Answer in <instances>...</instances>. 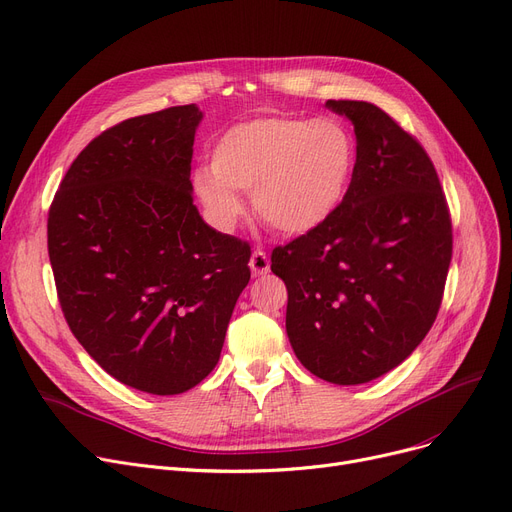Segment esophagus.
<instances>
[{"instance_id": "esophagus-1", "label": "esophagus", "mask_w": 512, "mask_h": 512, "mask_svg": "<svg viewBox=\"0 0 512 512\" xmlns=\"http://www.w3.org/2000/svg\"><path fill=\"white\" fill-rule=\"evenodd\" d=\"M249 265H251V272H253L255 276H265V274L270 272V259H268V255H265V253L259 251V249L253 251Z\"/></svg>"}]
</instances>
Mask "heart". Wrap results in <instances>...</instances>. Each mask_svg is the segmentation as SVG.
<instances>
[{
    "instance_id": "1",
    "label": "heart",
    "mask_w": 512,
    "mask_h": 512,
    "mask_svg": "<svg viewBox=\"0 0 512 512\" xmlns=\"http://www.w3.org/2000/svg\"><path fill=\"white\" fill-rule=\"evenodd\" d=\"M358 148L337 119L255 117L221 133L211 171L192 175L196 196L221 228L244 211L236 192H251L261 224L284 236L320 230L349 194Z\"/></svg>"
}]
</instances>
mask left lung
<instances>
[{
    "instance_id": "1",
    "label": "left lung",
    "mask_w": 512,
    "mask_h": 512,
    "mask_svg": "<svg viewBox=\"0 0 512 512\" xmlns=\"http://www.w3.org/2000/svg\"><path fill=\"white\" fill-rule=\"evenodd\" d=\"M326 108L355 131L353 182L326 224L276 247L286 335L318 379L362 385L402 364L431 330L452 259L437 171L410 133L360 100Z\"/></svg>"
}]
</instances>
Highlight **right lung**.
Masks as SVG:
<instances>
[{"instance_id": "obj_1", "label": "right lung", "mask_w": 512, "mask_h": 512, "mask_svg": "<svg viewBox=\"0 0 512 512\" xmlns=\"http://www.w3.org/2000/svg\"><path fill=\"white\" fill-rule=\"evenodd\" d=\"M196 104L127 119L87 144L60 182L48 253L62 314L119 383L177 395L201 383L251 280V247L192 203Z\"/></svg>"}]
</instances>
